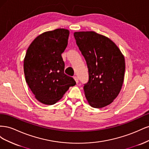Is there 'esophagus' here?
I'll list each match as a JSON object with an SVG mask.
<instances>
[{
    "label": "esophagus",
    "mask_w": 149,
    "mask_h": 149,
    "mask_svg": "<svg viewBox=\"0 0 149 149\" xmlns=\"http://www.w3.org/2000/svg\"><path fill=\"white\" fill-rule=\"evenodd\" d=\"M73 78H74V79L75 80V81H76V83H78L79 82V80H78V78L77 76H74Z\"/></svg>",
    "instance_id": "1"
}]
</instances>
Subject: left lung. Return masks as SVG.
I'll return each mask as SVG.
<instances>
[{
  "instance_id": "obj_1",
  "label": "left lung",
  "mask_w": 149,
  "mask_h": 149,
  "mask_svg": "<svg viewBox=\"0 0 149 149\" xmlns=\"http://www.w3.org/2000/svg\"><path fill=\"white\" fill-rule=\"evenodd\" d=\"M74 37L88 68L84 91L89 104L95 108L110 104L123 84L124 55L111 39L95 31H76Z\"/></svg>"
}]
</instances>
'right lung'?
Listing matches in <instances>:
<instances>
[{"instance_id":"add662e5","label":"right lung","mask_w":149,"mask_h":149,"mask_svg":"<svg viewBox=\"0 0 149 149\" xmlns=\"http://www.w3.org/2000/svg\"><path fill=\"white\" fill-rule=\"evenodd\" d=\"M70 31L58 29L36 37L29 47L24 60L26 83L37 100L52 105L63 96L74 79L65 74L61 57L68 45Z\"/></svg>"}]
</instances>
